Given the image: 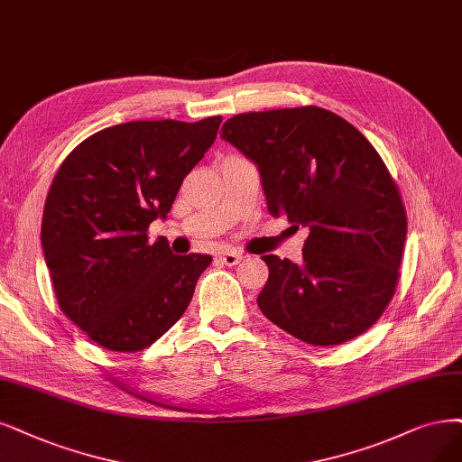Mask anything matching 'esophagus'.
Segmentation results:
<instances>
[{"label": "esophagus", "mask_w": 462, "mask_h": 462, "mask_svg": "<svg viewBox=\"0 0 462 462\" xmlns=\"http://www.w3.org/2000/svg\"><path fill=\"white\" fill-rule=\"evenodd\" d=\"M242 259H244L242 254L236 253V251H225V253L218 254V261H220L222 264H226V266H236Z\"/></svg>", "instance_id": "1"}]
</instances>
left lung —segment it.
I'll return each mask as SVG.
<instances>
[{"label": "left lung", "instance_id": "8db88e82", "mask_svg": "<svg viewBox=\"0 0 462 462\" xmlns=\"http://www.w3.org/2000/svg\"><path fill=\"white\" fill-rule=\"evenodd\" d=\"M220 139L257 165L272 215L310 228L302 264L263 257L270 274L261 312L314 346L369 329L396 291L407 234L398 186L377 150L318 106L237 114Z\"/></svg>", "mask_w": 462, "mask_h": 462}]
</instances>
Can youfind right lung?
Here are the masks:
<instances>
[{"mask_svg": "<svg viewBox=\"0 0 462 462\" xmlns=\"http://www.w3.org/2000/svg\"><path fill=\"white\" fill-rule=\"evenodd\" d=\"M220 116L102 129L78 144L49 188L42 247L60 310L97 345L150 346L184 314L211 254L150 244L184 177L217 139Z\"/></svg>", "mask_w": 462, "mask_h": 462, "instance_id": "obj_1", "label": "right lung"}]
</instances>
